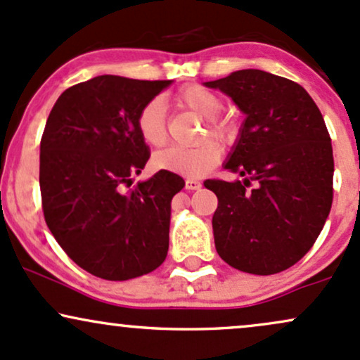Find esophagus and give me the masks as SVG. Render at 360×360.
Returning <instances> with one entry per match:
<instances>
[{"label": "esophagus", "mask_w": 360, "mask_h": 360, "mask_svg": "<svg viewBox=\"0 0 360 360\" xmlns=\"http://www.w3.org/2000/svg\"><path fill=\"white\" fill-rule=\"evenodd\" d=\"M201 183L198 179H193V177H188L186 179V189H200Z\"/></svg>", "instance_id": "esophagus-1"}]
</instances>
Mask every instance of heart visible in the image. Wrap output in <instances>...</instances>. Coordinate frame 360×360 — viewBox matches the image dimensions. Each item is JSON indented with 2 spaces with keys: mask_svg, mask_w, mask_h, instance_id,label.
<instances>
[{
  "mask_svg": "<svg viewBox=\"0 0 360 360\" xmlns=\"http://www.w3.org/2000/svg\"><path fill=\"white\" fill-rule=\"evenodd\" d=\"M176 104L196 116L205 117L200 138L210 135L213 140H205L195 147H169L153 155V165L169 172L184 176H203L220 160L222 150L219 143H231L236 136V124L231 117L222 116L224 98L213 90L201 85H188L176 94ZM136 129L148 147L159 148L167 143L165 124V104L159 97L148 101L136 116Z\"/></svg>",
  "mask_w": 360,
  "mask_h": 360,
  "instance_id": "heart-1",
  "label": "heart"
}]
</instances>
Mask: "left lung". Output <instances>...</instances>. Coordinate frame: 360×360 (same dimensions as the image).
I'll return each instance as SVG.
<instances>
[{
    "label": "left lung",
    "mask_w": 360,
    "mask_h": 360,
    "mask_svg": "<svg viewBox=\"0 0 360 360\" xmlns=\"http://www.w3.org/2000/svg\"><path fill=\"white\" fill-rule=\"evenodd\" d=\"M246 114L225 169L244 183L207 179L219 198L220 258L252 275L287 270L313 248L333 201V148L318 105L301 85L262 70L207 82ZM255 186L250 188V183Z\"/></svg>",
    "instance_id": "left-lung-1"
}]
</instances>
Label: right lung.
<instances>
[{
    "mask_svg": "<svg viewBox=\"0 0 360 360\" xmlns=\"http://www.w3.org/2000/svg\"><path fill=\"white\" fill-rule=\"evenodd\" d=\"M171 80L102 75L59 96L41 138L42 210L66 255L104 280L147 275L169 250L171 200L183 177L159 171L131 188L150 159L140 109Z\"/></svg>",
    "mask_w": 360,
    "mask_h": 360,
    "instance_id": "add662e5",
    "label": "right lung"
}]
</instances>
